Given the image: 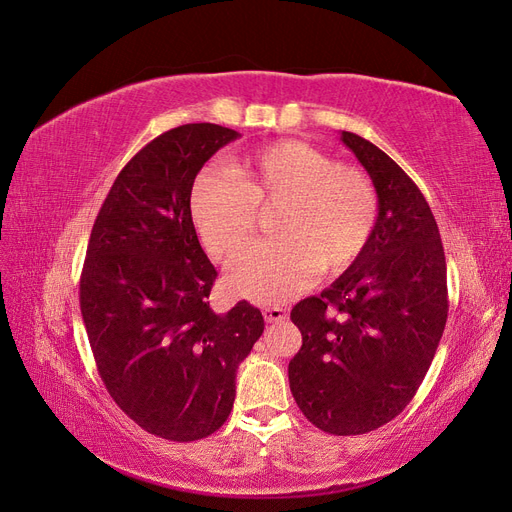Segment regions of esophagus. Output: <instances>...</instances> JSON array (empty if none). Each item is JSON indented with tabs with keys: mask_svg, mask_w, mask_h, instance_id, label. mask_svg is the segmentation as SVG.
<instances>
[{
	"mask_svg": "<svg viewBox=\"0 0 512 512\" xmlns=\"http://www.w3.org/2000/svg\"><path fill=\"white\" fill-rule=\"evenodd\" d=\"M262 316H265L267 322H284L286 320V309L280 305H267L262 307Z\"/></svg>",
	"mask_w": 512,
	"mask_h": 512,
	"instance_id": "34e87169",
	"label": "esophagus"
}]
</instances>
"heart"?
Listing matches in <instances>:
<instances>
[{
	"instance_id": "b5f03b06",
	"label": "heart",
	"mask_w": 512,
	"mask_h": 512,
	"mask_svg": "<svg viewBox=\"0 0 512 512\" xmlns=\"http://www.w3.org/2000/svg\"><path fill=\"white\" fill-rule=\"evenodd\" d=\"M277 205L271 232L232 262V290L258 303L286 301L335 275L365 250L378 220V192L367 173L339 166L301 141H277L198 177L192 220L207 250L235 258L258 226V207Z\"/></svg>"
}]
</instances>
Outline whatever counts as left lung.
I'll return each instance as SVG.
<instances>
[{"label":"left lung","instance_id":"obj_1","mask_svg":"<svg viewBox=\"0 0 512 512\" xmlns=\"http://www.w3.org/2000/svg\"><path fill=\"white\" fill-rule=\"evenodd\" d=\"M378 192L365 250L324 288L292 307L303 346L290 391L309 423L333 436L374 431L421 386L448 316L440 230L416 183L382 149L342 132Z\"/></svg>","mask_w":512,"mask_h":512}]
</instances>
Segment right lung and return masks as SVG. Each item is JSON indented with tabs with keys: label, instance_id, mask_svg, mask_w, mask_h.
<instances>
[{
	"label": "right lung",
	"instance_id": "obj_1",
	"mask_svg": "<svg viewBox=\"0 0 512 512\" xmlns=\"http://www.w3.org/2000/svg\"><path fill=\"white\" fill-rule=\"evenodd\" d=\"M239 136L185 123L153 138L117 175L87 245L81 314L100 378L136 425L164 440H200L226 423L237 369L265 331L247 301L211 309L218 271L190 209L200 168Z\"/></svg>",
	"mask_w": 512,
	"mask_h": 512
}]
</instances>
